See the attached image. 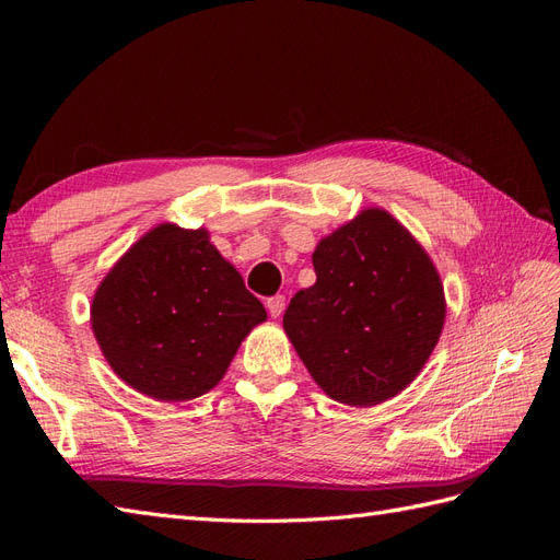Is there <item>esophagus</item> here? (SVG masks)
<instances>
[{
  "label": "esophagus",
  "mask_w": 560,
  "mask_h": 560,
  "mask_svg": "<svg viewBox=\"0 0 560 560\" xmlns=\"http://www.w3.org/2000/svg\"><path fill=\"white\" fill-rule=\"evenodd\" d=\"M266 308H268V315H270V317L278 319V317L284 313V296H282V294L270 296V299L266 301Z\"/></svg>",
  "instance_id": "34e87169"
}]
</instances>
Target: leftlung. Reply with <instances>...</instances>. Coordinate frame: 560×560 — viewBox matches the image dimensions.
Returning <instances> with one entry per match:
<instances>
[{
	"mask_svg": "<svg viewBox=\"0 0 560 560\" xmlns=\"http://www.w3.org/2000/svg\"><path fill=\"white\" fill-rule=\"evenodd\" d=\"M315 284L282 327L322 393L348 406L397 397L428 364L446 322L442 278L411 231L366 208L313 252Z\"/></svg>",
	"mask_w": 560,
	"mask_h": 560,
	"instance_id": "1",
	"label": "left lung"
}]
</instances>
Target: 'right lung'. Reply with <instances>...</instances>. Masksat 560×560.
Masks as SVG:
<instances>
[{
  "instance_id": "right-lung-1",
  "label": "right lung",
  "mask_w": 560,
  "mask_h": 560,
  "mask_svg": "<svg viewBox=\"0 0 560 560\" xmlns=\"http://www.w3.org/2000/svg\"><path fill=\"white\" fill-rule=\"evenodd\" d=\"M261 301L210 243L208 229L163 222L97 284L91 327L114 374L156 401H189L224 378Z\"/></svg>"
}]
</instances>
